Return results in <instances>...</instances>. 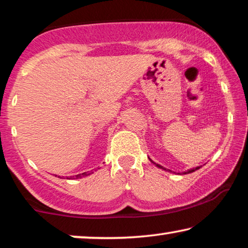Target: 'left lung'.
Returning a JSON list of instances; mask_svg holds the SVG:
<instances>
[{
  "label": "left lung",
  "instance_id": "left-lung-1",
  "mask_svg": "<svg viewBox=\"0 0 248 248\" xmlns=\"http://www.w3.org/2000/svg\"><path fill=\"white\" fill-rule=\"evenodd\" d=\"M152 162H153V161H152ZM154 164H155V166L157 167V168H161V169H163V170H167V169H164L162 166H160V164H156L155 162H153ZM200 167H197V168H193V169H190V170L189 171H186V172H185V173H191V172H193V171H196V170H198V169H199ZM167 171H171V170H167Z\"/></svg>",
  "mask_w": 248,
  "mask_h": 248
}]
</instances>
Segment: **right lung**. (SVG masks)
<instances>
[{
    "mask_svg": "<svg viewBox=\"0 0 248 248\" xmlns=\"http://www.w3.org/2000/svg\"><path fill=\"white\" fill-rule=\"evenodd\" d=\"M92 173V171H87V172H84V173H80V174H77L76 177H71V179H78V178H82V177H86V175H89Z\"/></svg>",
    "mask_w": 248,
    "mask_h": 248,
    "instance_id": "1",
    "label": "right lung"
}]
</instances>
